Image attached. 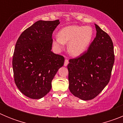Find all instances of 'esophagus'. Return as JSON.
I'll list each match as a JSON object with an SVG mask.
<instances>
[{"label":"esophagus","instance_id":"esophagus-1","mask_svg":"<svg viewBox=\"0 0 123 123\" xmlns=\"http://www.w3.org/2000/svg\"><path fill=\"white\" fill-rule=\"evenodd\" d=\"M68 63H69V62H68V60L66 59L65 60V63H64V66L65 67H67V65H68Z\"/></svg>","mask_w":123,"mask_h":123}]
</instances>
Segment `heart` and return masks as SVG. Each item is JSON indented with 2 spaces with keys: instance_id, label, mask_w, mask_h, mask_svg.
<instances>
[{
  "instance_id": "b5f03b06",
  "label": "heart",
  "mask_w": 123,
  "mask_h": 123,
  "mask_svg": "<svg viewBox=\"0 0 123 123\" xmlns=\"http://www.w3.org/2000/svg\"><path fill=\"white\" fill-rule=\"evenodd\" d=\"M94 31L89 26H68L61 29L58 37L53 40V45L58 50L63 48L64 44L68 43L69 54L74 56L83 54L91 43Z\"/></svg>"
}]
</instances>
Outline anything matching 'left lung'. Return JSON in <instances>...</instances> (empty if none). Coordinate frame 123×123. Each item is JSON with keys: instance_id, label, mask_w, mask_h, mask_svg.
<instances>
[{"instance_id": "8db88e82", "label": "left lung", "mask_w": 123, "mask_h": 123, "mask_svg": "<svg viewBox=\"0 0 123 123\" xmlns=\"http://www.w3.org/2000/svg\"><path fill=\"white\" fill-rule=\"evenodd\" d=\"M95 26L96 37L87 51L69 60L67 67L69 91L82 100L94 98L108 84L115 62L111 39L98 25Z\"/></svg>"}]
</instances>
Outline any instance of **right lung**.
I'll use <instances>...</instances> for the list:
<instances>
[{"label": "right lung", "instance_id": "obj_1", "mask_svg": "<svg viewBox=\"0 0 123 123\" xmlns=\"http://www.w3.org/2000/svg\"><path fill=\"white\" fill-rule=\"evenodd\" d=\"M59 24V19L37 21L17 40L12 60L14 79L29 98L39 99L48 94L52 79L63 65V56L51 50L52 33Z\"/></svg>", "mask_w": 123, "mask_h": 123}]
</instances>
